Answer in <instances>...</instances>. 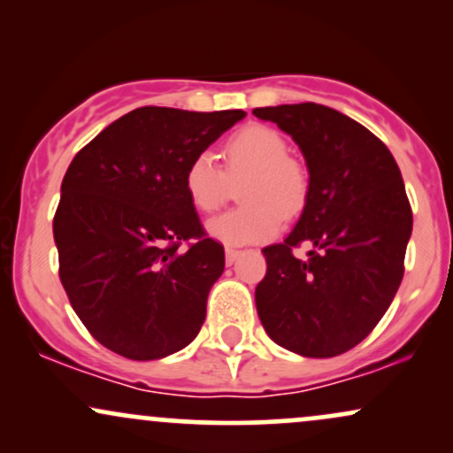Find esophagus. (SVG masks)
<instances>
[{"instance_id":"34e87169","label":"esophagus","mask_w":453,"mask_h":453,"mask_svg":"<svg viewBox=\"0 0 453 453\" xmlns=\"http://www.w3.org/2000/svg\"><path fill=\"white\" fill-rule=\"evenodd\" d=\"M238 257H241V251H238V249H232V247L226 249V264H227V266H232V264L236 262Z\"/></svg>"}]
</instances>
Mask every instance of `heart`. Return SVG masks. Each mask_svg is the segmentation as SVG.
<instances>
[{
    "label": "heart",
    "mask_w": 453,
    "mask_h": 453,
    "mask_svg": "<svg viewBox=\"0 0 453 453\" xmlns=\"http://www.w3.org/2000/svg\"><path fill=\"white\" fill-rule=\"evenodd\" d=\"M289 147L277 129L249 123L223 144L226 170L211 153H197L183 174L185 194L200 212H212L226 202L230 179L244 180L241 200L247 204L209 221V234L223 244L264 242L292 219L309 197V173L303 161L289 157Z\"/></svg>",
    "instance_id": "heart-1"
}]
</instances>
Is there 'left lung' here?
Masks as SVG:
<instances>
[{
	"label": "left lung",
	"mask_w": 453,
	"mask_h": 453,
	"mask_svg": "<svg viewBox=\"0 0 453 453\" xmlns=\"http://www.w3.org/2000/svg\"><path fill=\"white\" fill-rule=\"evenodd\" d=\"M294 138L309 168V197L283 242L264 247L257 315L277 345L334 357L386 315L404 274L413 212L396 159L375 134L321 104L256 108ZM314 244L306 260L293 256Z\"/></svg>",
	"instance_id": "1"
}]
</instances>
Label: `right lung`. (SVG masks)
<instances>
[{
  "mask_svg": "<svg viewBox=\"0 0 453 453\" xmlns=\"http://www.w3.org/2000/svg\"><path fill=\"white\" fill-rule=\"evenodd\" d=\"M242 117L142 106L72 159L53 219L59 279L93 339L119 356L159 360L204 324L226 253L206 236L183 174Z\"/></svg>",
  "mask_w": 453,
  "mask_h": 453,
  "instance_id": "add662e5",
  "label": "right lung"
}]
</instances>
